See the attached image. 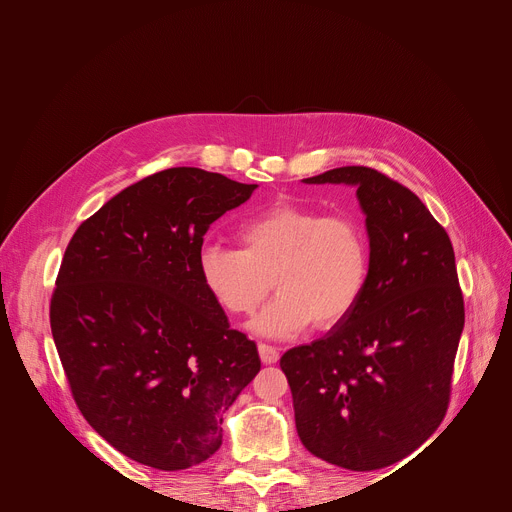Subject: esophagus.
<instances>
[{
	"instance_id": "1",
	"label": "esophagus",
	"mask_w": 512,
	"mask_h": 512,
	"mask_svg": "<svg viewBox=\"0 0 512 512\" xmlns=\"http://www.w3.org/2000/svg\"><path fill=\"white\" fill-rule=\"evenodd\" d=\"M257 348H259V357H261V361H263L265 365H274V363H278L280 353L276 351L274 346H270V344H259Z\"/></svg>"
}]
</instances>
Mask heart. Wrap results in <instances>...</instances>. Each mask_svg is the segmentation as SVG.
<instances>
[{
    "label": "heart",
    "instance_id": "obj_1",
    "mask_svg": "<svg viewBox=\"0 0 512 512\" xmlns=\"http://www.w3.org/2000/svg\"><path fill=\"white\" fill-rule=\"evenodd\" d=\"M236 236L240 249L201 247L199 276L232 315H251L274 284L276 301L251 321L259 336L288 338L311 321L319 330L332 328L363 299L371 249L355 218L278 201L242 222Z\"/></svg>",
    "mask_w": 512,
    "mask_h": 512
}]
</instances>
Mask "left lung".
Listing matches in <instances>:
<instances>
[{
  "instance_id": "1",
  "label": "left lung",
  "mask_w": 512,
  "mask_h": 512,
  "mask_svg": "<svg viewBox=\"0 0 512 512\" xmlns=\"http://www.w3.org/2000/svg\"><path fill=\"white\" fill-rule=\"evenodd\" d=\"M303 182L357 188L371 272L351 315L280 359L297 432L321 461L382 469L417 450L448 409L465 326L452 242L415 193L378 170L346 166Z\"/></svg>"
}]
</instances>
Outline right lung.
<instances>
[{
  "mask_svg": "<svg viewBox=\"0 0 512 512\" xmlns=\"http://www.w3.org/2000/svg\"><path fill=\"white\" fill-rule=\"evenodd\" d=\"M257 184L170 168L78 226L49 321L80 413L128 459L159 471L207 461L222 415L261 369L201 282L203 236Z\"/></svg>",
  "mask_w": 512,
  "mask_h": 512,
  "instance_id": "1",
  "label": "right lung"
}]
</instances>
